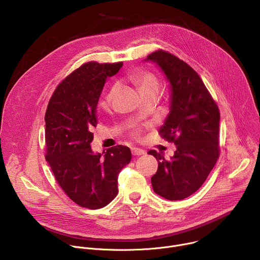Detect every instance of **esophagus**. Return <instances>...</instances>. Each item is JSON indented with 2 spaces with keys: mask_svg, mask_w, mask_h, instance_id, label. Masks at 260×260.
<instances>
[{
  "mask_svg": "<svg viewBox=\"0 0 260 260\" xmlns=\"http://www.w3.org/2000/svg\"><path fill=\"white\" fill-rule=\"evenodd\" d=\"M132 153L133 155H136V156H139V155H143L145 154V151L143 149H140V148H132Z\"/></svg>",
  "mask_w": 260,
  "mask_h": 260,
  "instance_id": "34e87169",
  "label": "esophagus"
}]
</instances>
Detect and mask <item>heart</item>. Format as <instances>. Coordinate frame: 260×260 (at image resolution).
<instances>
[{
	"mask_svg": "<svg viewBox=\"0 0 260 260\" xmlns=\"http://www.w3.org/2000/svg\"><path fill=\"white\" fill-rule=\"evenodd\" d=\"M134 79H135L136 83L138 84L141 93L148 92V91H158L159 90L158 80L153 75V74L150 73V72L141 71L134 77ZM118 88H119V84L118 83H114L112 85V87L110 88V90H109V92H108V94L106 96V100L108 102H110L111 100H112V98L117 92Z\"/></svg>",
	"mask_w": 260,
	"mask_h": 260,
	"instance_id": "obj_1",
	"label": "heart"
}]
</instances>
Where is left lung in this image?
Segmentation results:
<instances>
[{
    "instance_id": "obj_1",
    "label": "left lung",
    "mask_w": 260,
    "mask_h": 260,
    "mask_svg": "<svg viewBox=\"0 0 260 260\" xmlns=\"http://www.w3.org/2000/svg\"><path fill=\"white\" fill-rule=\"evenodd\" d=\"M145 61L154 62L169 82L170 112L159 133L176 145L170 159L162 152L148 151L158 161L152 187L169 201L186 199L202 186L218 159L219 109L186 62L164 50L148 55Z\"/></svg>"
}]
</instances>
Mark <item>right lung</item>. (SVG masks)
<instances>
[{"label":"right lung","instance_id":"obj_1","mask_svg":"<svg viewBox=\"0 0 260 260\" xmlns=\"http://www.w3.org/2000/svg\"><path fill=\"white\" fill-rule=\"evenodd\" d=\"M122 62L82 64L61 81L45 113L46 160L59 186L77 205L99 209L117 196L120 171L132 152L122 145L94 153L91 129L98 124L96 107L106 80Z\"/></svg>","mask_w":260,"mask_h":260}]
</instances>
